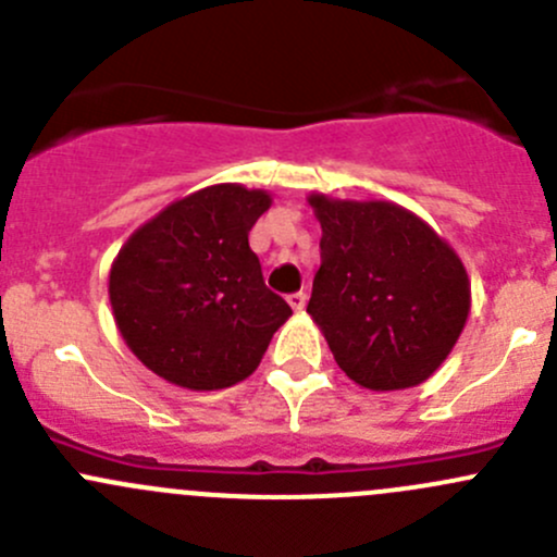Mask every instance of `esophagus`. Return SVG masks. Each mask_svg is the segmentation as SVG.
<instances>
[{
  "instance_id": "1",
  "label": "esophagus",
  "mask_w": 557,
  "mask_h": 557,
  "mask_svg": "<svg viewBox=\"0 0 557 557\" xmlns=\"http://www.w3.org/2000/svg\"><path fill=\"white\" fill-rule=\"evenodd\" d=\"M288 305H290V310H294V312L305 310V305H307V294H305V290H299V294H290L288 296Z\"/></svg>"
}]
</instances>
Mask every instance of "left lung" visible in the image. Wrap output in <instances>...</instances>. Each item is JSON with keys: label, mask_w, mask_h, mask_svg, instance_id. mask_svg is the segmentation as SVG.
<instances>
[{"label": "left lung", "mask_w": 557, "mask_h": 557, "mask_svg": "<svg viewBox=\"0 0 557 557\" xmlns=\"http://www.w3.org/2000/svg\"><path fill=\"white\" fill-rule=\"evenodd\" d=\"M323 237L307 305L356 385L404 391L453 352L471 310L463 261L420 215L385 199L307 196Z\"/></svg>", "instance_id": "obj_1"}]
</instances>
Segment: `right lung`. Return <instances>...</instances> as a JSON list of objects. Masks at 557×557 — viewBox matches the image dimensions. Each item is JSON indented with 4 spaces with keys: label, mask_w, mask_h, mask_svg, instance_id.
<instances>
[{
    "label": "right lung",
    "mask_w": 557,
    "mask_h": 557,
    "mask_svg": "<svg viewBox=\"0 0 557 557\" xmlns=\"http://www.w3.org/2000/svg\"><path fill=\"white\" fill-rule=\"evenodd\" d=\"M272 194L218 183L166 205L110 267L112 318L128 350L188 391L250 377L290 307L263 285L247 234Z\"/></svg>",
    "instance_id": "obj_1"
}]
</instances>
